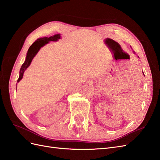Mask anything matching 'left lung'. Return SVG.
I'll return each instance as SVG.
<instances>
[{
	"instance_id": "1",
	"label": "left lung",
	"mask_w": 160,
	"mask_h": 160,
	"mask_svg": "<svg viewBox=\"0 0 160 160\" xmlns=\"http://www.w3.org/2000/svg\"><path fill=\"white\" fill-rule=\"evenodd\" d=\"M133 52H134V53H135V52H134V51H133ZM142 73H143V72H142ZM143 74H144V73H143Z\"/></svg>"
}]
</instances>
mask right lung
I'll list each match as a JSON object with an SVG mask.
<instances>
[{"mask_svg": "<svg viewBox=\"0 0 160 160\" xmlns=\"http://www.w3.org/2000/svg\"><path fill=\"white\" fill-rule=\"evenodd\" d=\"M61 37L60 34H55L51 37H44V38H40L36 40L35 42L32 44L30 47L29 48L28 51L27 56L25 62H24L22 65V66L20 69L19 71V77L18 80V82H19L20 80H22L23 78V73L25 72L26 69L28 68V66L30 65L32 59L34 58V56L36 55V53L38 52L40 48L43 47L44 44H47L48 42H51V41H57Z\"/></svg>", "mask_w": 160, "mask_h": 160, "instance_id": "1", "label": "right lung"}]
</instances>
